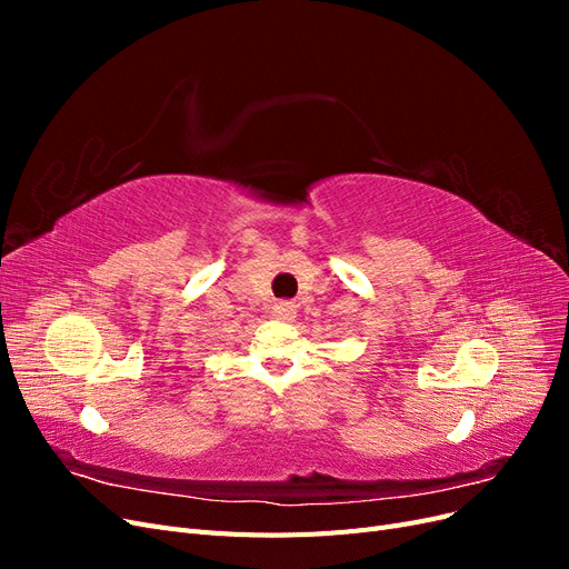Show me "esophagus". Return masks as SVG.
<instances>
[{
	"instance_id": "esophagus-1",
	"label": "esophagus",
	"mask_w": 569,
	"mask_h": 569,
	"mask_svg": "<svg viewBox=\"0 0 569 569\" xmlns=\"http://www.w3.org/2000/svg\"><path fill=\"white\" fill-rule=\"evenodd\" d=\"M272 316L278 318V320H291V318H295V306H291L289 301L274 303V306H272Z\"/></svg>"
}]
</instances>
